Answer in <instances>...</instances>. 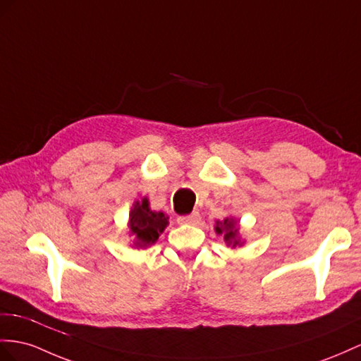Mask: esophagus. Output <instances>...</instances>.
<instances>
[{
  "instance_id": "obj_1",
  "label": "esophagus",
  "mask_w": 361,
  "mask_h": 361,
  "mask_svg": "<svg viewBox=\"0 0 361 361\" xmlns=\"http://www.w3.org/2000/svg\"><path fill=\"white\" fill-rule=\"evenodd\" d=\"M178 224H189V226H197L200 221H201V216L198 212H193V214L190 215H184V216H178Z\"/></svg>"
}]
</instances>
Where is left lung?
<instances>
[{
	"label": "left lung",
	"instance_id": "1",
	"mask_svg": "<svg viewBox=\"0 0 361 361\" xmlns=\"http://www.w3.org/2000/svg\"><path fill=\"white\" fill-rule=\"evenodd\" d=\"M238 221L235 218H226L224 221H216L215 226V232L218 235L224 236V241L227 243V245H243L244 243L239 239L238 236Z\"/></svg>",
	"mask_w": 361,
	"mask_h": 361
}]
</instances>
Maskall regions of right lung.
<instances>
[{
	"label": "right lung",
	"mask_w": 361,
	"mask_h": 361,
	"mask_svg": "<svg viewBox=\"0 0 361 361\" xmlns=\"http://www.w3.org/2000/svg\"><path fill=\"white\" fill-rule=\"evenodd\" d=\"M168 219L169 216L164 215L163 212L151 210L147 198L134 202L128 223L131 235L135 236L134 245L140 248L152 245L164 232L166 226L169 224Z\"/></svg>",
	"instance_id": "right-lung-1"
}]
</instances>
